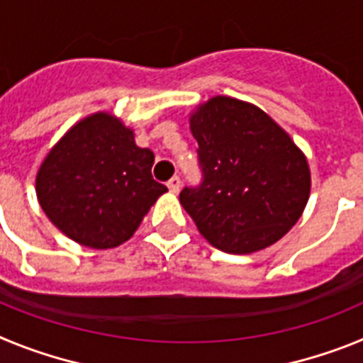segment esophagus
<instances>
[{
	"label": "esophagus",
	"instance_id": "1",
	"mask_svg": "<svg viewBox=\"0 0 363 363\" xmlns=\"http://www.w3.org/2000/svg\"><path fill=\"white\" fill-rule=\"evenodd\" d=\"M167 187H169V191L171 192L178 194L179 189H182V179H179V176H172V178L167 182Z\"/></svg>",
	"mask_w": 363,
	"mask_h": 363
}]
</instances>
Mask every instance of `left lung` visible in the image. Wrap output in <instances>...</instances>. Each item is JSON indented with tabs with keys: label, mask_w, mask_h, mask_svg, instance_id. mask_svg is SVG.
<instances>
[{
	"label": "left lung",
	"mask_w": 363,
	"mask_h": 363,
	"mask_svg": "<svg viewBox=\"0 0 363 363\" xmlns=\"http://www.w3.org/2000/svg\"><path fill=\"white\" fill-rule=\"evenodd\" d=\"M201 182L179 203L214 247L249 255L272 245L303 213L306 156L262 108L216 96L191 116Z\"/></svg>",
	"instance_id": "8db88e82"
}]
</instances>
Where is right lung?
I'll return each mask as SVG.
<instances>
[{
	"label": "right lung",
	"mask_w": 363,
	"mask_h": 363,
	"mask_svg": "<svg viewBox=\"0 0 363 363\" xmlns=\"http://www.w3.org/2000/svg\"><path fill=\"white\" fill-rule=\"evenodd\" d=\"M154 154L133 130L99 112L76 123L36 176L41 209L70 240L91 249L127 242L167 191L152 178Z\"/></svg>",
	"instance_id": "right-lung-1"
}]
</instances>
